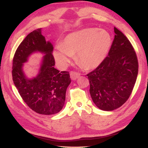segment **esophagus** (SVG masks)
Listing matches in <instances>:
<instances>
[{
	"instance_id": "1",
	"label": "esophagus",
	"mask_w": 148,
	"mask_h": 148,
	"mask_svg": "<svg viewBox=\"0 0 148 148\" xmlns=\"http://www.w3.org/2000/svg\"><path fill=\"white\" fill-rule=\"evenodd\" d=\"M80 76V74L77 73L75 71H71L70 73V77L72 80H76L77 79H78Z\"/></svg>"
}]
</instances>
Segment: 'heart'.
Wrapping results in <instances>:
<instances>
[{
    "mask_svg": "<svg viewBox=\"0 0 148 148\" xmlns=\"http://www.w3.org/2000/svg\"><path fill=\"white\" fill-rule=\"evenodd\" d=\"M110 33L97 28H84L70 33L56 46L54 56L62 69L67 66L73 54L75 60L88 69H95L103 63L112 45Z\"/></svg>",
    "mask_w": 148,
    "mask_h": 148,
    "instance_id": "heart-1",
    "label": "heart"
}]
</instances>
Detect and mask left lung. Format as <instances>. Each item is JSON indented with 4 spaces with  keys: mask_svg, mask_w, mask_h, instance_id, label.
Masks as SVG:
<instances>
[{
    "mask_svg": "<svg viewBox=\"0 0 148 148\" xmlns=\"http://www.w3.org/2000/svg\"><path fill=\"white\" fill-rule=\"evenodd\" d=\"M114 39L108 56L103 63L87 75L90 94L99 109L114 110L129 99L138 71V60L131 43L114 27Z\"/></svg>",
    "mask_w": 148,
    "mask_h": 148,
    "instance_id": "1",
    "label": "left lung"
}]
</instances>
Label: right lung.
I'll return each mask as SVG.
<instances>
[{
    "label": "right lung",
    "mask_w": 148,
    "mask_h": 148,
    "mask_svg": "<svg viewBox=\"0 0 148 148\" xmlns=\"http://www.w3.org/2000/svg\"><path fill=\"white\" fill-rule=\"evenodd\" d=\"M53 45L46 41L38 28L27 36L17 49L13 59V81L21 97L31 109L40 114L51 115L63 108L67 88L71 83L69 72L54 68ZM44 54L37 75L28 78L23 71L24 64L32 53Z\"/></svg>",
    "instance_id": "obj_1"
}]
</instances>
